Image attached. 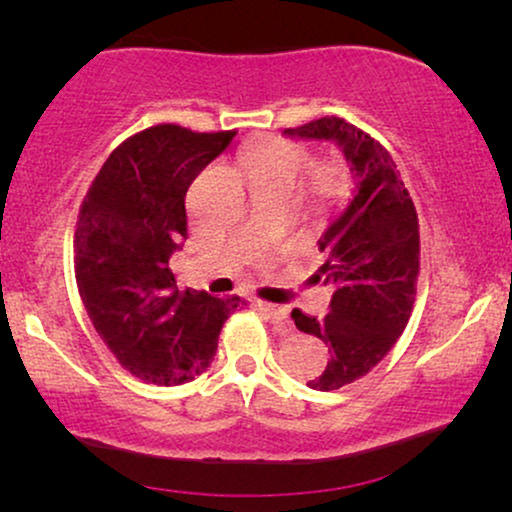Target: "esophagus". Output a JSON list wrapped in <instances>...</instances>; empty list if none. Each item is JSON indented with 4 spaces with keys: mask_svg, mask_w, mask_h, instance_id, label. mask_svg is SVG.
<instances>
[{
    "mask_svg": "<svg viewBox=\"0 0 512 512\" xmlns=\"http://www.w3.org/2000/svg\"><path fill=\"white\" fill-rule=\"evenodd\" d=\"M254 305H256V310H261L263 314H268L272 321H277V324H284L286 326V333L291 331V326H289V310H286V307L261 303V300H256Z\"/></svg>",
    "mask_w": 512,
    "mask_h": 512,
    "instance_id": "esophagus-1",
    "label": "esophagus"
}]
</instances>
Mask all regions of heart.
<instances>
[{
    "instance_id": "obj_1",
    "label": "heart",
    "mask_w": 512,
    "mask_h": 512,
    "mask_svg": "<svg viewBox=\"0 0 512 512\" xmlns=\"http://www.w3.org/2000/svg\"><path fill=\"white\" fill-rule=\"evenodd\" d=\"M307 165H310V153L305 146L286 142V139H268L247 153V170L254 186L296 188ZM342 188H345V179L338 167L319 165L312 172V193L317 198H335Z\"/></svg>"
}]
</instances>
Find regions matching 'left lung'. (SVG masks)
Returning a JSON list of instances; mask_svg holds the SVG:
<instances>
[{
	"mask_svg": "<svg viewBox=\"0 0 512 512\" xmlns=\"http://www.w3.org/2000/svg\"><path fill=\"white\" fill-rule=\"evenodd\" d=\"M291 139L333 142L354 188L319 237V268L333 298L324 319L291 312L298 331L328 345V366L307 384L333 391L370 373L408 326L419 275V221L389 151L342 118L326 116L282 132ZM319 277V279H321Z\"/></svg>",
	"mask_w": 512,
	"mask_h": 512,
	"instance_id": "8db88e82",
	"label": "left lung"
}]
</instances>
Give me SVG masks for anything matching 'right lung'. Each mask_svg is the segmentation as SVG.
Listing matches in <instances>:
<instances>
[{
    "instance_id": "right-lung-1",
    "label": "right lung",
    "mask_w": 512,
    "mask_h": 512,
    "mask_svg": "<svg viewBox=\"0 0 512 512\" xmlns=\"http://www.w3.org/2000/svg\"><path fill=\"white\" fill-rule=\"evenodd\" d=\"M235 132L156 125L111 151L83 198L74 240L76 284L95 331L139 380L172 387L214 361L240 296L179 291L170 270L184 247L186 191Z\"/></svg>"
}]
</instances>
